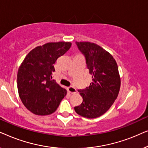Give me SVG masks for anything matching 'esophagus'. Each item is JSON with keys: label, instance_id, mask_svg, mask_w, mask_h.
Here are the masks:
<instances>
[{"label": "esophagus", "instance_id": "obj_1", "mask_svg": "<svg viewBox=\"0 0 148 148\" xmlns=\"http://www.w3.org/2000/svg\"><path fill=\"white\" fill-rule=\"evenodd\" d=\"M67 90L68 92L71 93V94H75V93L77 92V90L76 89L74 88V87H69V88H67Z\"/></svg>", "mask_w": 148, "mask_h": 148}]
</instances>
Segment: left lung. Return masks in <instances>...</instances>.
Wrapping results in <instances>:
<instances>
[{
    "mask_svg": "<svg viewBox=\"0 0 148 148\" xmlns=\"http://www.w3.org/2000/svg\"><path fill=\"white\" fill-rule=\"evenodd\" d=\"M76 44L86 56L92 82L88 88L79 90L83 102L74 109L85 118H97L109 110L118 96L121 88L118 66L112 54L98 44L90 42Z\"/></svg>",
    "mask_w": 148,
    "mask_h": 148,
    "instance_id": "1",
    "label": "left lung"
}]
</instances>
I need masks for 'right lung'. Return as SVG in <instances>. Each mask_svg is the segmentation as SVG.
Returning <instances> with one entry per match:
<instances>
[{
  "label": "right lung",
  "mask_w": 148,
  "mask_h": 148,
  "mask_svg": "<svg viewBox=\"0 0 148 148\" xmlns=\"http://www.w3.org/2000/svg\"><path fill=\"white\" fill-rule=\"evenodd\" d=\"M69 42H48L32 50L17 72V89L22 103L30 112L44 116L55 112L66 90L52 79L54 64L69 49Z\"/></svg>",
  "instance_id": "obj_1"
}]
</instances>
